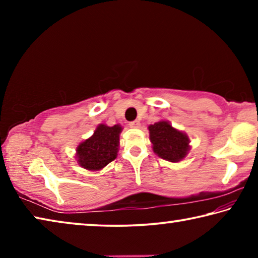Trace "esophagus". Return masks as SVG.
Wrapping results in <instances>:
<instances>
[{
    "mask_svg": "<svg viewBox=\"0 0 258 258\" xmlns=\"http://www.w3.org/2000/svg\"><path fill=\"white\" fill-rule=\"evenodd\" d=\"M128 125H130V127H132V128H139L141 124H140L139 120H133V121H131Z\"/></svg>",
    "mask_w": 258,
    "mask_h": 258,
    "instance_id": "obj_1",
    "label": "esophagus"
}]
</instances>
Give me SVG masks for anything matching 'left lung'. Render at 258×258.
<instances>
[{"label": "left lung", "instance_id": "1", "mask_svg": "<svg viewBox=\"0 0 258 258\" xmlns=\"http://www.w3.org/2000/svg\"><path fill=\"white\" fill-rule=\"evenodd\" d=\"M149 138L155 154L171 163L183 160L191 149L187 134L173 127L168 120H159L149 125Z\"/></svg>", "mask_w": 258, "mask_h": 258}]
</instances>
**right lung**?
Masks as SVG:
<instances>
[{"instance_id": "1", "label": "right lung", "mask_w": 258, "mask_h": 258, "mask_svg": "<svg viewBox=\"0 0 258 258\" xmlns=\"http://www.w3.org/2000/svg\"><path fill=\"white\" fill-rule=\"evenodd\" d=\"M119 124L108 126L99 124L92 137L84 140L76 148V160L87 171H100L116 159L119 150Z\"/></svg>"}]
</instances>
